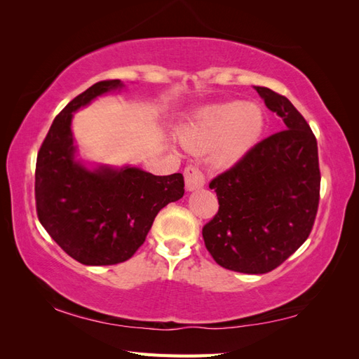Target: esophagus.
Instances as JSON below:
<instances>
[{
	"label": "esophagus",
	"mask_w": 359,
	"mask_h": 359,
	"mask_svg": "<svg viewBox=\"0 0 359 359\" xmlns=\"http://www.w3.org/2000/svg\"><path fill=\"white\" fill-rule=\"evenodd\" d=\"M185 175V184L187 188L189 191H193V189H199L205 185V175L203 172L199 170V168L194 166V165H189L185 168L184 171Z\"/></svg>",
	"instance_id": "34e87169"
}]
</instances>
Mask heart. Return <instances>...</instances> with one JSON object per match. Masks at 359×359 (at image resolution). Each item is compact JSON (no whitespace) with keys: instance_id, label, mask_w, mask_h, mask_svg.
Returning <instances> with one entry per match:
<instances>
[{"instance_id":"obj_1","label":"heart","mask_w":359,"mask_h":359,"mask_svg":"<svg viewBox=\"0 0 359 359\" xmlns=\"http://www.w3.org/2000/svg\"><path fill=\"white\" fill-rule=\"evenodd\" d=\"M265 129V114L256 103L228 102L208 106L179 131L184 147L207 154L216 166H230L256 147Z\"/></svg>"}]
</instances>
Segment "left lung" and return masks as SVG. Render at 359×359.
I'll use <instances>...</instances> for the list:
<instances>
[{"mask_svg":"<svg viewBox=\"0 0 359 359\" xmlns=\"http://www.w3.org/2000/svg\"><path fill=\"white\" fill-rule=\"evenodd\" d=\"M256 90L285 129L211 180L219 210L202 228L212 259L248 274L274 270L307 241L321 188L318 143L306 118L287 97L269 88Z\"/></svg>","mask_w":359,"mask_h":359,"instance_id":"left-lung-1","label":"left lung"}]
</instances>
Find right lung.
Masks as SVG:
<instances>
[{"mask_svg": "<svg viewBox=\"0 0 359 359\" xmlns=\"http://www.w3.org/2000/svg\"><path fill=\"white\" fill-rule=\"evenodd\" d=\"M121 86L103 80L66 104L36 156V215L65 253L85 265H116L133 257L157 212L185 193L184 175H154L139 168L89 171L74 160L72 112Z\"/></svg>", "mask_w": 359, "mask_h": 359, "instance_id": "obj_1", "label": "right lung"}]
</instances>
